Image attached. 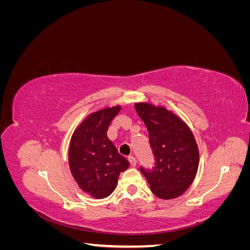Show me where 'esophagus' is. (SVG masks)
I'll return each mask as SVG.
<instances>
[{
    "mask_svg": "<svg viewBox=\"0 0 250 250\" xmlns=\"http://www.w3.org/2000/svg\"><path fill=\"white\" fill-rule=\"evenodd\" d=\"M128 161H129V163H130V165L132 166V167H135V166H137V160H135L134 156H129V157H128Z\"/></svg>",
    "mask_w": 250,
    "mask_h": 250,
    "instance_id": "34e87169",
    "label": "esophagus"
}]
</instances>
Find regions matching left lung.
Returning a JSON list of instances; mask_svg holds the SVG:
<instances>
[{"label":"left lung","mask_w":250,"mask_h":250,"mask_svg":"<svg viewBox=\"0 0 250 250\" xmlns=\"http://www.w3.org/2000/svg\"><path fill=\"white\" fill-rule=\"evenodd\" d=\"M145 123L155 157L152 170L143 167L151 191L158 198L183 195L194 181L199 166V149L192 130L172 110L147 102L134 103Z\"/></svg>","instance_id":"left-lung-1"}]
</instances>
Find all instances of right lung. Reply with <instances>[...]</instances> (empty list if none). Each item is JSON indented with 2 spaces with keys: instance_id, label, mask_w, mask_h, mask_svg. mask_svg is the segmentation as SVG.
I'll use <instances>...</instances> for the list:
<instances>
[{
  "instance_id": "add662e5",
  "label": "right lung",
  "mask_w": 250,
  "mask_h": 250,
  "mask_svg": "<svg viewBox=\"0 0 250 250\" xmlns=\"http://www.w3.org/2000/svg\"><path fill=\"white\" fill-rule=\"evenodd\" d=\"M120 110L121 105H116L89 113L71 139L69 165L72 175L81 190L96 199L107 197L115 191L120 173L129 167V163L107 138L108 126Z\"/></svg>"
}]
</instances>
